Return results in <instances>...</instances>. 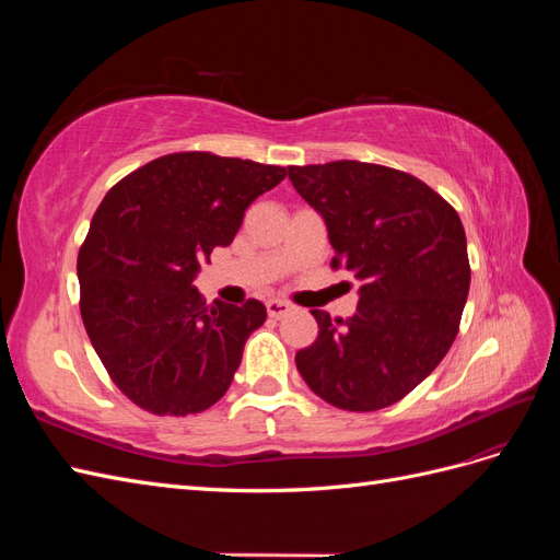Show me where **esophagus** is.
<instances>
[{"mask_svg":"<svg viewBox=\"0 0 560 560\" xmlns=\"http://www.w3.org/2000/svg\"><path fill=\"white\" fill-rule=\"evenodd\" d=\"M266 311H268L270 317L280 319V317H284L287 313L292 311V306H290V303H287V301H280V299H268V301H266Z\"/></svg>","mask_w":560,"mask_h":560,"instance_id":"obj_1","label":"esophagus"}]
</instances>
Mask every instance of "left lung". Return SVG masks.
<instances>
[{
	"label": "left lung",
	"instance_id": "obj_1",
	"mask_svg": "<svg viewBox=\"0 0 560 560\" xmlns=\"http://www.w3.org/2000/svg\"><path fill=\"white\" fill-rule=\"evenodd\" d=\"M299 196L325 219L334 268L360 280L358 311H313L317 341L296 369L346 411L399 401L444 360L469 294L460 217L418 177L360 161L290 165Z\"/></svg>",
	"mask_w": 560,
	"mask_h": 560
}]
</instances>
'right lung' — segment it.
Segmentation results:
<instances>
[{
  "mask_svg": "<svg viewBox=\"0 0 560 560\" xmlns=\"http://www.w3.org/2000/svg\"><path fill=\"white\" fill-rule=\"evenodd\" d=\"M284 175L280 165L182 151L138 167L100 202L77 261L81 317L107 374L140 409L189 416L224 397L266 306H206L194 280Z\"/></svg>",
  "mask_w": 560,
  "mask_h": 560,
  "instance_id": "add662e5",
  "label": "right lung"
}]
</instances>
